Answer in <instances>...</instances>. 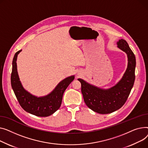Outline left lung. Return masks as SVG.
Returning a JSON list of instances; mask_svg holds the SVG:
<instances>
[{
  "mask_svg": "<svg viewBox=\"0 0 148 148\" xmlns=\"http://www.w3.org/2000/svg\"><path fill=\"white\" fill-rule=\"evenodd\" d=\"M118 47L128 56V67L121 80L108 90L95 87L81 79V92L84 101L90 109L100 114H108L120 109L126 102L133 88L135 80L136 57L128 43L121 39Z\"/></svg>",
  "mask_w": 148,
  "mask_h": 148,
  "instance_id": "8db88e82",
  "label": "left lung"
}]
</instances>
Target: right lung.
I'll use <instances>...</instances> for the list:
<instances>
[{"mask_svg": "<svg viewBox=\"0 0 148 148\" xmlns=\"http://www.w3.org/2000/svg\"><path fill=\"white\" fill-rule=\"evenodd\" d=\"M21 51H17L12 61L11 82L12 90L22 108L31 114L40 117L48 116L57 111L62 105L64 91L75 79V76L68 77L60 82L56 88L47 96L36 97L26 91L20 81L16 69L17 56Z\"/></svg>", "mask_w": 148, "mask_h": 148, "instance_id": "right-lung-1", "label": "right lung"}]
</instances>
